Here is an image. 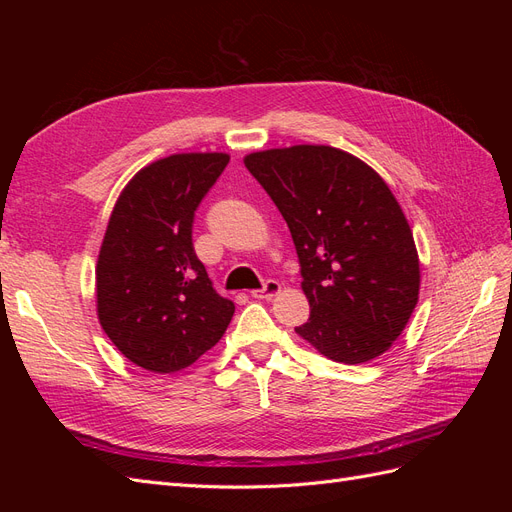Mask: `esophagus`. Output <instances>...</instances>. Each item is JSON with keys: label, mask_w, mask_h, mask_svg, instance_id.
<instances>
[{"label": "esophagus", "mask_w": 512, "mask_h": 512, "mask_svg": "<svg viewBox=\"0 0 512 512\" xmlns=\"http://www.w3.org/2000/svg\"><path fill=\"white\" fill-rule=\"evenodd\" d=\"M280 290H282L280 282L269 280V282H265V286H262L260 290H254L252 297L254 299H273V297H277V294H280Z\"/></svg>", "instance_id": "esophagus-1"}]
</instances>
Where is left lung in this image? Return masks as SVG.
<instances>
[{"instance_id":"obj_1","label":"left lung","mask_w":512,"mask_h":512,"mask_svg":"<svg viewBox=\"0 0 512 512\" xmlns=\"http://www.w3.org/2000/svg\"><path fill=\"white\" fill-rule=\"evenodd\" d=\"M243 162L297 247L309 320L294 331L335 363L384 354L421 290L412 228L389 185L361 158L329 145L254 151Z\"/></svg>"}]
</instances>
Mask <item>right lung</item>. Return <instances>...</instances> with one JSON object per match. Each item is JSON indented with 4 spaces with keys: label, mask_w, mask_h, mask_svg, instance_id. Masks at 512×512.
Here are the masks:
<instances>
[{
    "label": "right lung",
    "mask_w": 512,
    "mask_h": 512,
    "mask_svg": "<svg viewBox=\"0 0 512 512\" xmlns=\"http://www.w3.org/2000/svg\"><path fill=\"white\" fill-rule=\"evenodd\" d=\"M228 160L222 151H192L151 162L126 183L108 218L96 262L100 327L153 374L196 363L235 314L192 245L194 211Z\"/></svg>",
    "instance_id": "obj_1"
}]
</instances>
